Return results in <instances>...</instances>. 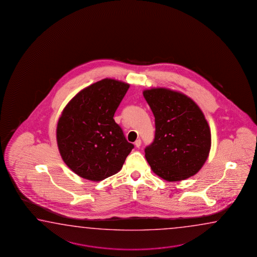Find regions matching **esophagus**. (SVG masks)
I'll list each match as a JSON object with an SVG mask.
<instances>
[{"label":"esophagus","mask_w":257,"mask_h":257,"mask_svg":"<svg viewBox=\"0 0 257 257\" xmlns=\"http://www.w3.org/2000/svg\"><path fill=\"white\" fill-rule=\"evenodd\" d=\"M141 145V140H137L136 141H135V146L137 147V148H140Z\"/></svg>","instance_id":"1"}]
</instances>
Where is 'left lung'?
<instances>
[{
	"label": "left lung",
	"mask_w": 257,
	"mask_h": 257,
	"mask_svg": "<svg viewBox=\"0 0 257 257\" xmlns=\"http://www.w3.org/2000/svg\"><path fill=\"white\" fill-rule=\"evenodd\" d=\"M155 116V138L145 149L152 171L167 181L195 175L211 150V131L202 111L186 95L158 87L143 91Z\"/></svg>",
	"instance_id": "obj_1"
}]
</instances>
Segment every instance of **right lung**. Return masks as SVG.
<instances>
[{"label": "right lung", "mask_w": 257, "mask_h": 257, "mask_svg": "<svg viewBox=\"0 0 257 257\" xmlns=\"http://www.w3.org/2000/svg\"><path fill=\"white\" fill-rule=\"evenodd\" d=\"M128 88L122 81L102 79L77 93L62 112L58 150L81 178L100 181L116 174L134 148L113 118Z\"/></svg>", "instance_id": "add662e5"}]
</instances>
